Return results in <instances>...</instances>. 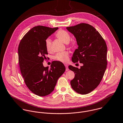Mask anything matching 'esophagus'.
<instances>
[{
    "label": "esophagus",
    "mask_w": 123,
    "mask_h": 123,
    "mask_svg": "<svg viewBox=\"0 0 123 123\" xmlns=\"http://www.w3.org/2000/svg\"><path fill=\"white\" fill-rule=\"evenodd\" d=\"M65 66L66 67V71H68V65H65Z\"/></svg>",
    "instance_id": "1"
}]
</instances>
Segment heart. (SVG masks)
<instances>
[{
	"instance_id": "heart-1",
	"label": "heart",
	"mask_w": 123,
	"mask_h": 123,
	"mask_svg": "<svg viewBox=\"0 0 123 123\" xmlns=\"http://www.w3.org/2000/svg\"><path fill=\"white\" fill-rule=\"evenodd\" d=\"M55 36L56 37L61 40L64 43H68L70 39V36L67 31L63 30H59L57 31ZM70 46L73 45V43H70ZM45 46L47 52H49L51 51V41L49 38L47 39L45 41ZM69 53L68 51L58 53L53 57V59L55 60L66 63L68 61Z\"/></svg>"
}]
</instances>
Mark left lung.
Instances as JSON below:
<instances>
[{
	"instance_id": "1",
	"label": "left lung",
	"mask_w": 123,
	"mask_h": 123,
	"mask_svg": "<svg viewBox=\"0 0 123 123\" xmlns=\"http://www.w3.org/2000/svg\"><path fill=\"white\" fill-rule=\"evenodd\" d=\"M67 29L74 35L78 45L72 61L83 64L79 69L68 66L75 73L70 84L77 92L86 94L95 89L103 78L108 63L107 45L100 33L87 23H81Z\"/></svg>"
}]
</instances>
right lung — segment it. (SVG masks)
Segmentation results:
<instances>
[{
  "label": "right lung",
  "mask_w": 123,
  "mask_h": 123,
  "mask_svg": "<svg viewBox=\"0 0 123 123\" xmlns=\"http://www.w3.org/2000/svg\"><path fill=\"white\" fill-rule=\"evenodd\" d=\"M58 29L35 26L24 36L18 46L19 63L24 82L31 92L39 96L51 93L65 71L64 64L59 61H53L50 68L43 64L48 59L45 41Z\"/></svg>",
  "instance_id": "right-lung-1"
}]
</instances>
